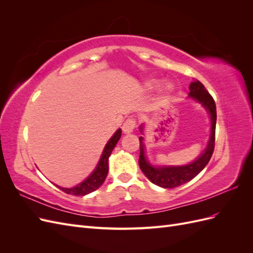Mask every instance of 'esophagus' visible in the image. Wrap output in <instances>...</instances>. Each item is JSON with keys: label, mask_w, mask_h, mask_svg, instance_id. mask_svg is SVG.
I'll return each mask as SVG.
<instances>
[{"label": "esophagus", "mask_w": 253, "mask_h": 253, "mask_svg": "<svg viewBox=\"0 0 253 253\" xmlns=\"http://www.w3.org/2000/svg\"><path fill=\"white\" fill-rule=\"evenodd\" d=\"M136 126V118L135 117H128L126 122L124 124V126H122V129H124V132L126 134H128L133 132V129L135 128Z\"/></svg>", "instance_id": "1"}]
</instances>
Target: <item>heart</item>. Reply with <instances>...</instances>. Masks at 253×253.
<instances>
[{
	"mask_svg": "<svg viewBox=\"0 0 253 253\" xmlns=\"http://www.w3.org/2000/svg\"><path fill=\"white\" fill-rule=\"evenodd\" d=\"M155 85H156V82H154V81L149 82V86H150V87H154Z\"/></svg>",
	"mask_w": 253,
	"mask_h": 253,
	"instance_id": "obj_1",
	"label": "heart"
}]
</instances>
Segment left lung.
<instances>
[{
	"instance_id": "obj_1",
	"label": "left lung",
	"mask_w": 253,
	"mask_h": 253,
	"mask_svg": "<svg viewBox=\"0 0 253 253\" xmlns=\"http://www.w3.org/2000/svg\"><path fill=\"white\" fill-rule=\"evenodd\" d=\"M189 96L195 99L196 101L202 103L205 108L209 111L211 117V136L210 140L206 151L198 157L195 162L187 166L181 167H162L154 168L152 167L145 159L144 156V148L142 143V137L139 138L140 141V155H139V167L143 174L147 176L148 179L155 185L171 189L179 187L183 183L193 179L195 176L200 173L204 168L208 165L209 160L214 151V145H215V126H216V106L214 99L209 94V91L206 89L204 84L201 81H194L190 84V93ZM142 129V127H141Z\"/></svg>"
}]
</instances>
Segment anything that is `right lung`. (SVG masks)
<instances>
[{
    "label": "right lung",
    "mask_w": 253,
    "mask_h": 253,
    "mask_svg": "<svg viewBox=\"0 0 253 253\" xmlns=\"http://www.w3.org/2000/svg\"><path fill=\"white\" fill-rule=\"evenodd\" d=\"M120 137H121V129L119 128L104 147L101 158H100V160H99V164L97 165L95 171L91 173L85 180L79 183L78 186H76L74 188H70V189L61 188L58 186L57 187L62 190L63 192H65L67 194L76 195V196L86 195L90 192H93V191L97 190L102 185L106 178V175H108V172H109V157L111 156V153H112L113 149L116 147V144H117L118 140L120 139Z\"/></svg>",
    "instance_id": "right-lung-1"
}]
</instances>
